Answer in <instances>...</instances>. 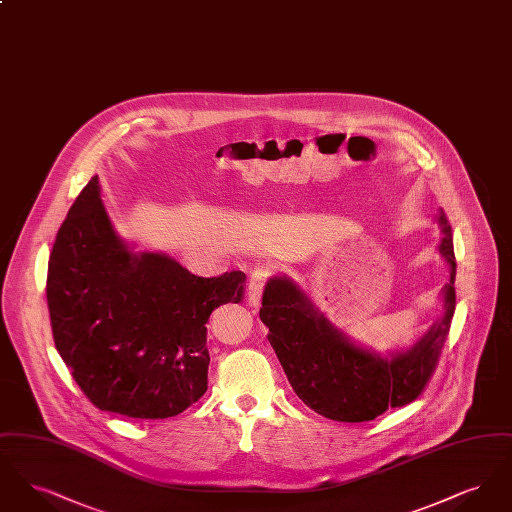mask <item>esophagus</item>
<instances>
[{
    "instance_id": "obj_1",
    "label": "esophagus",
    "mask_w": 512,
    "mask_h": 512,
    "mask_svg": "<svg viewBox=\"0 0 512 512\" xmlns=\"http://www.w3.org/2000/svg\"><path fill=\"white\" fill-rule=\"evenodd\" d=\"M270 274H272V270L267 265H261V267H257L251 272V278H249V284H247V303L251 307L261 305V297L265 292Z\"/></svg>"
}]
</instances>
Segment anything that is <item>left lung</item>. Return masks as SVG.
Masks as SVG:
<instances>
[{
    "label": "left lung",
    "mask_w": 512,
    "mask_h": 512,
    "mask_svg": "<svg viewBox=\"0 0 512 512\" xmlns=\"http://www.w3.org/2000/svg\"><path fill=\"white\" fill-rule=\"evenodd\" d=\"M439 253L451 267L443 317L405 353L382 359L353 345L292 280L270 278L259 317L297 397L315 413L338 422H366L413 403L426 390L455 313V251L451 224L439 213Z\"/></svg>",
    "instance_id": "obj_1"
}]
</instances>
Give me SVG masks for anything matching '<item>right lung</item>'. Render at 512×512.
Instances as JSON below:
<instances>
[{
    "label": "right lung",
    "instance_id": "obj_1",
    "mask_svg": "<svg viewBox=\"0 0 512 512\" xmlns=\"http://www.w3.org/2000/svg\"><path fill=\"white\" fill-rule=\"evenodd\" d=\"M245 274L195 276L115 234L94 176L74 199L48 263L49 320L74 382L101 411L140 420L186 411L207 391V320L244 301Z\"/></svg>",
    "mask_w": 512,
    "mask_h": 512
}]
</instances>
